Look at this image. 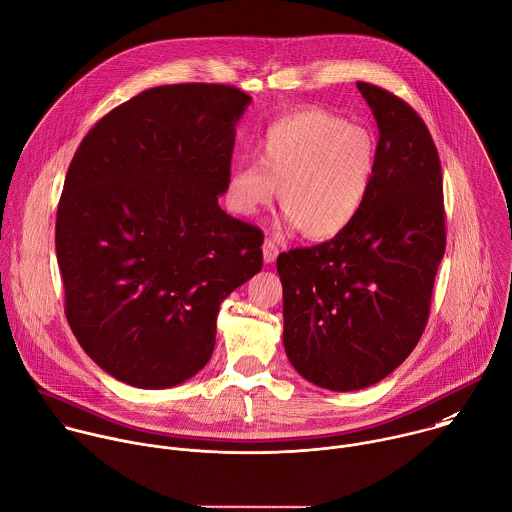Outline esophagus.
<instances>
[{
    "label": "esophagus",
    "instance_id": "obj_1",
    "mask_svg": "<svg viewBox=\"0 0 512 512\" xmlns=\"http://www.w3.org/2000/svg\"><path fill=\"white\" fill-rule=\"evenodd\" d=\"M277 255H279L277 243L271 241V239H265V241H263V261H265V263H273V261L277 259Z\"/></svg>",
    "mask_w": 512,
    "mask_h": 512
}]
</instances>
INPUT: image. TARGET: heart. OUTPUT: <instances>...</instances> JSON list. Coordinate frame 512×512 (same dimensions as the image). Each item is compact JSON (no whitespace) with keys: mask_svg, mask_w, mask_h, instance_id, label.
<instances>
[{"mask_svg":"<svg viewBox=\"0 0 512 512\" xmlns=\"http://www.w3.org/2000/svg\"><path fill=\"white\" fill-rule=\"evenodd\" d=\"M257 162H241L227 183V203L241 217L269 207L279 189L283 221L313 241L344 233L374 189L378 146L358 124L319 108L273 120L255 144Z\"/></svg>","mask_w":512,"mask_h":512,"instance_id":"b5f03b06","label":"heart"}]
</instances>
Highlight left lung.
<instances>
[{
    "label": "left lung",
    "mask_w": 512,
    "mask_h": 512,
    "mask_svg": "<svg viewBox=\"0 0 512 512\" xmlns=\"http://www.w3.org/2000/svg\"><path fill=\"white\" fill-rule=\"evenodd\" d=\"M358 90L380 132L370 199L344 233L277 257L285 354L331 392L374 386L412 354L446 249L442 168L426 124L384 88Z\"/></svg>",
    "instance_id": "1"
}]
</instances>
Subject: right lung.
Instances as JSON below:
<instances>
[{"label":"right lung","mask_w":512,"mask_h":512,"mask_svg":"<svg viewBox=\"0 0 512 512\" xmlns=\"http://www.w3.org/2000/svg\"><path fill=\"white\" fill-rule=\"evenodd\" d=\"M249 104L223 84L150 88L98 120L72 158L56 219L66 317L128 386L199 374L223 299L263 267V233L219 207Z\"/></svg>","instance_id":"right-lung-1"}]
</instances>
